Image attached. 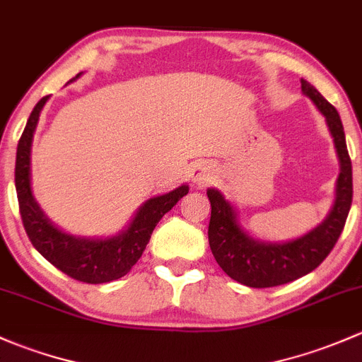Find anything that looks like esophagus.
I'll return each instance as SVG.
<instances>
[{
    "instance_id": "34e87169",
    "label": "esophagus",
    "mask_w": 362,
    "mask_h": 362,
    "mask_svg": "<svg viewBox=\"0 0 362 362\" xmlns=\"http://www.w3.org/2000/svg\"><path fill=\"white\" fill-rule=\"evenodd\" d=\"M218 174V167L211 162H197L192 169V180L197 182V185H207L211 182Z\"/></svg>"
}]
</instances>
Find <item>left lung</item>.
<instances>
[{"mask_svg":"<svg viewBox=\"0 0 362 362\" xmlns=\"http://www.w3.org/2000/svg\"><path fill=\"white\" fill-rule=\"evenodd\" d=\"M301 90L326 118L340 162V174L334 192L337 195L326 219L294 240L281 244L256 240L242 230L235 209L225 195L219 189H207L211 202L207 235L212 255L228 277L249 288H274L288 284L315 270L337 244L352 206V162L340 115L307 80H301Z\"/></svg>","mask_w":362,"mask_h":362,"instance_id":"left-lung-1","label":"left lung"}]
</instances>
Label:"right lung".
<instances>
[{
    "instance_id": "obj_1",
    "label": "right lung",
    "mask_w": 362,
    "mask_h": 362,
    "mask_svg": "<svg viewBox=\"0 0 362 362\" xmlns=\"http://www.w3.org/2000/svg\"><path fill=\"white\" fill-rule=\"evenodd\" d=\"M81 73L76 78H80ZM48 95L40 100L29 115V120L22 132L17 146L15 158V189H17L18 211H21L22 225L29 240L36 251L50 262L55 268L64 272L69 277L87 284H103V282L117 281L129 274L130 268L137 263L146 244L150 242L156 223L163 218L165 212L180 202V199L188 193V185L146 200L132 218L130 225L122 230L118 235L106 238H85L74 237L59 230L50 219L45 216L31 192V144L33 134L38 125Z\"/></svg>"
}]
</instances>
